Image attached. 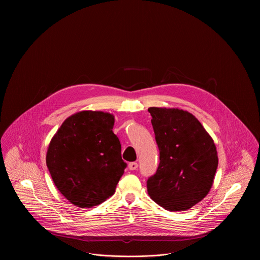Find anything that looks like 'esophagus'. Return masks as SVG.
<instances>
[{
	"label": "esophagus",
	"mask_w": 260,
	"mask_h": 260,
	"mask_svg": "<svg viewBox=\"0 0 260 260\" xmlns=\"http://www.w3.org/2000/svg\"><path fill=\"white\" fill-rule=\"evenodd\" d=\"M128 168H129L130 170H136V169L138 168V163H137V162H130V163L128 164Z\"/></svg>",
	"instance_id": "1"
}]
</instances>
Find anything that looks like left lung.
<instances>
[{"mask_svg":"<svg viewBox=\"0 0 260 260\" xmlns=\"http://www.w3.org/2000/svg\"><path fill=\"white\" fill-rule=\"evenodd\" d=\"M160 152L156 173L147 180L153 201L169 211H183L210 191L218 166L213 139L191 113L150 107Z\"/></svg>","mask_w":260,"mask_h":260,"instance_id":"8db88e82","label":"left lung"}]
</instances>
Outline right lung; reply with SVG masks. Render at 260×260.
Instances as JSON below:
<instances>
[{
	"label": "right lung",
	"mask_w": 260,
	"mask_h": 260,
	"mask_svg": "<svg viewBox=\"0 0 260 260\" xmlns=\"http://www.w3.org/2000/svg\"><path fill=\"white\" fill-rule=\"evenodd\" d=\"M114 116L81 111L67 118L53 136L46 163L54 184L75 206L91 208L115 192L127 164L113 132Z\"/></svg>",
	"instance_id": "add662e5"
}]
</instances>
